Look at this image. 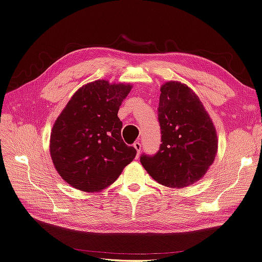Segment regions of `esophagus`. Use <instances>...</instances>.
I'll list each match as a JSON object with an SVG mask.
<instances>
[{"label":"esophagus","instance_id":"34e87169","mask_svg":"<svg viewBox=\"0 0 262 262\" xmlns=\"http://www.w3.org/2000/svg\"><path fill=\"white\" fill-rule=\"evenodd\" d=\"M134 148H135L136 150H137V156H138L140 154V149H141L140 143H138V141H136V143H134Z\"/></svg>","mask_w":262,"mask_h":262}]
</instances>
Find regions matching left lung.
<instances>
[{"label": "left lung", "instance_id": "1", "mask_svg": "<svg viewBox=\"0 0 262 262\" xmlns=\"http://www.w3.org/2000/svg\"><path fill=\"white\" fill-rule=\"evenodd\" d=\"M159 151L140 156V162L157 182L184 188L203 177L217 154L219 139L212 118L199 96L179 81L160 88Z\"/></svg>", "mask_w": 262, "mask_h": 262}]
</instances>
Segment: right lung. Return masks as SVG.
Returning <instances> with one entry per match:
<instances>
[{
  "label": "right lung",
  "mask_w": 262,
  "mask_h": 262,
  "mask_svg": "<svg viewBox=\"0 0 262 262\" xmlns=\"http://www.w3.org/2000/svg\"><path fill=\"white\" fill-rule=\"evenodd\" d=\"M129 83L96 80L81 86L52 126L50 156L57 172L74 189L94 193L106 189L136 156L121 135L119 106Z\"/></svg>",
  "instance_id": "add662e5"
}]
</instances>
